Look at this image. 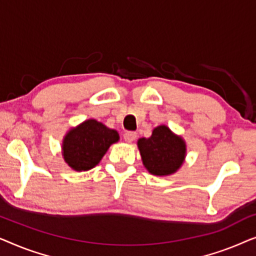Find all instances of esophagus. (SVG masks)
<instances>
[{"label":"esophagus","mask_w":256,"mask_h":256,"mask_svg":"<svg viewBox=\"0 0 256 256\" xmlns=\"http://www.w3.org/2000/svg\"><path fill=\"white\" fill-rule=\"evenodd\" d=\"M136 138H138V135L134 132H127L124 134V138L127 143H132L136 140Z\"/></svg>","instance_id":"obj_1"}]
</instances>
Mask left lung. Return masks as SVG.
I'll return each instance as SVG.
<instances>
[{
    "label": "left lung",
    "instance_id": "1",
    "mask_svg": "<svg viewBox=\"0 0 256 256\" xmlns=\"http://www.w3.org/2000/svg\"><path fill=\"white\" fill-rule=\"evenodd\" d=\"M138 148L142 163L154 176H170L177 172L185 162L186 143L166 124L152 129L148 138H138Z\"/></svg>",
    "mask_w": 256,
    "mask_h": 256
}]
</instances>
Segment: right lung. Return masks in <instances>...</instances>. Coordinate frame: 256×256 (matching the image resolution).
<instances>
[{
	"instance_id": "add662e5",
	"label": "right lung",
	"mask_w": 256,
	"mask_h": 256,
	"mask_svg": "<svg viewBox=\"0 0 256 256\" xmlns=\"http://www.w3.org/2000/svg\"><path fill=\"white\" fill-rule=\"evenodd\" d=\"M118 140L115 129L88 118L65 134L62 143V158L74 171H88L100 163L110 146Z\"/></svg>"
}]
</instances>
